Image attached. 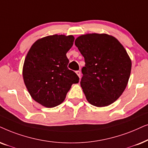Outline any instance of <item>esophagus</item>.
Instances as JSON below:
<instances>
[{"label":"esophagus","instance_id":"obj_1","mask_svg":"<svg viewBox=\"0 0 148 148\" xmlns=\"http://www.w3.org/2000/svg\"><path fill=\"white\" fill-rule=\"evenodd\" d=\"M76 74H77V75L79 76V78H80V75H81V72H80V71H79V70L76 71Z\"/></svg>","mask_w":148,"mask_h":148}]
</instances>
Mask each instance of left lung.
Instances as JSON below:
<instances>
[{
  "label": "left lung",
  "mask_w": 148,
  "mask_h": 148,
  "mask_svg": "<svg viewBox=\"0 0 148 148\" xmlns=\"http://www.w3.org/2000/svg\"><path fill=\"white\" fill-rule=\"evenodd\" d=\"M75 45L84 57L80 86L92 106L104 107L119 99L129 81L131 61L119 40L106 34L78 37Z\"/></svg>",
  "instance_id": "left-lung-1"
}]
</instances>
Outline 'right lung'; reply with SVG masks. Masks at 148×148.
Segmentation results:
<instances>
[{"label": "right lung", "instance_id": "right-lung-1", "mask_svg": "<svg viewBox=\"0 0 148 148\" xmlns=\"http://www.w3.org/2000/svg\"><path fill=\"white\" fill-rule=\"evenodd\" d=\"M74 40L73 36H49L36 41L27 53L24 83L33 99L45 107L62 103L72 84L79 82L77 74L68 68L66 53Z\"/></svg>", "mask_w": 148, "mask_h": 148}]
</instances>
